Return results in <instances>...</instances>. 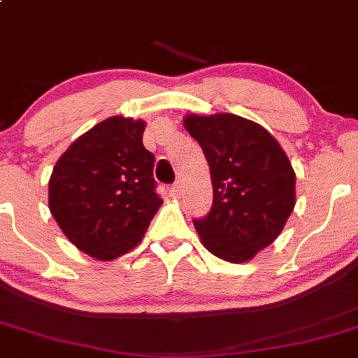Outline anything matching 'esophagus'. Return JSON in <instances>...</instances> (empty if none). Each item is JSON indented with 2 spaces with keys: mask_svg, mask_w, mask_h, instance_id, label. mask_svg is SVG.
I'll return each instance as SVG.
<instances>
[{
  "mask_svg": "<svg viewBox=\"0 0 358 358\" xmlns=\"http://www.w3.org/2000/svg\"><path fill=\"white\" fill-rule=\"evenodd\" d=\"M169 194H171V197H178V195L182 194V183L176 182L175 185L169 187Z\"/></svg>",
  "mask_w": 358,
  "mask_h": 358,
  "instance_id": "34e87169",
  "label": "esophagus"
}]
</instances>
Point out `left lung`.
Returning <instances> with one entry per match:
<instances>
[{"label": "left lung", "mask_w": 358, "mask_h": 358, "mask_svg": "<svg viewBox=\"0 0 358 358\" xmlns=\"http://www.w3.org/2000/svg\"><path fill=\"white\" fill-rule=\"evenodd\" d=\"M183 125L210 168L213 206L194 227L210 254L250 261L283 229L295 208V173L276 138L231 113L189 115Z\"/></svg>", "instance_id": "left-lung-1"}]
</instances>
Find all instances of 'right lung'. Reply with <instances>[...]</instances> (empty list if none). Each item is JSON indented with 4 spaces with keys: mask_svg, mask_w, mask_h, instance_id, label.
<instances>
[{
    "mask_svg": "<svg viewBox=\"0 0 358 358\" xmlns=\"http://www.w3.org/2000/svg\"><path fill=\"white\" fill-rule=\"evenodd\" d=\"M144 129L142 120L111 116L78 137L52 169V217L75 247L99 261L137 245L163 204Z\"/></svg>",
    "mask_w": 358,
    "mask_h": 358,
    "instance_id": "right-lung-1",
    "label": "right lung"
}]
</instances>
